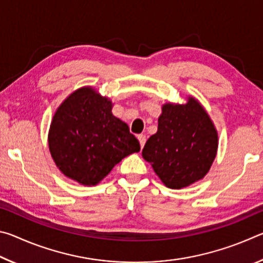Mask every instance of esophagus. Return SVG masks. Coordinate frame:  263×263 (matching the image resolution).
<instances>
[{
    "label": "esophagus",
    "instance_id": "34e87169",
    "mask_svg": "<svg viewBox=\"0 0 263 263\" xmlns=\"http://www.w3.org/2000/svg\"><path fill=\"white\" fill-rule=\"evenodd\" d=\"M138 140H139V142H140V146L141 147H144V145H145V142H146V136L145 135H138Z\"/></svg>",
    "mask_w": 263,
    "mask_h": 263
}]
</instances>
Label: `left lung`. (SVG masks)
Returning a JSON list of instances; mask_svg holds the SVG:
<instances>
[{
  "instance_id": "1",
  "label": "left lung",
  "mask_w": 263,
  "mask_h": 263,
  "mask_svg": "<svg viewBox=\"0 0 263 263\" xmlns=\"http://www.w3.org/2000/svg\"><path fill=\"white\" fill-rule=\"evenodd\" d=\"M217 131L203 106L193 97L188 103L164 104L158 131L142 148L164 185L181 189L203 179L216 158Z\"/></svg>"
}]
</instances>
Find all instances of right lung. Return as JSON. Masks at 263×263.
<instances>
[{
	"label": "right lung",
	"mask_w": 263,
	"mask_h": 263,
	"mask_svg": "<svg viewBox=\"0 0 263 263\" xmlns=\"http://www.w3.org/2000/svg\"><path fill=\"white\" fill-rule=\"evenodd\" d=\"M111 102L91 88L65 100L53 117L48 147L60 171L84 185H95L140 144L111 112Z\"/></svg>",
	"instance_id": "right-lung-1"
}]
</instances>
